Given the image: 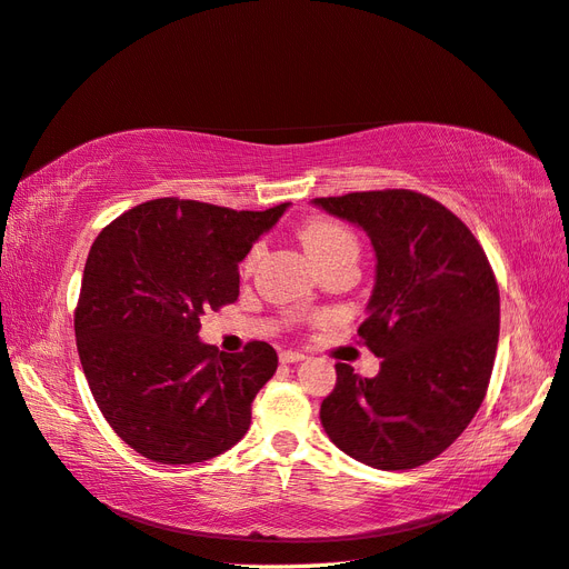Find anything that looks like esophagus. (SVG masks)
<instances>
[{"mask_svg": "<svg viewBox=\"0 0 569 569\" xmlns=\"http://www.w3.org/2000/svg\"><path fill=\"white\" fill-rule=\"evenodd\" d=\"M279 360H281V362H286V366H290V362H300V360H305V353H300V351H281Z\"/></svg>", "mask_w": 569, "mask_h": 569, "instance_id": "esophagus-1", "label": "esophagus"}]
</instances>
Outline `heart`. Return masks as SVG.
Listing matches in <instances>:
<instances>
[{
	"mask_svg": "<svg viewBox=\"0 0 569 569\" xmlns=\"http://www.w3.org/2000/svg\"><path fill=\"white\" fill-rule=\"evenodd\" d=\"M300 238L317 264H322V261L331 259L333 254H339L343 250H358L353 232L346 226L331 221V218H312V221L302 226ZM257 257H259V247H252L244 257V269H250L257 261Z\"/></svg>",
	"mask_w": 569,
	"mask_h": 569,
	"instance_id": "heart-1",
	"label": "heart"
}]
</instances>
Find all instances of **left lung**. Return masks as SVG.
I'll list each match as a JSON object with an SVG mask.
<instances>
[{
  "instance_id": "obj_1",
  "label": "left lung",
  "mask_w": 569,
  "mask_h": 569,
  "mask_svg": "<svg viewBox=\"0 0 569 569\" xmlns=\"http://www.w3.org/2000/svg\"><path fill=\"white\" fill-rule=\"evenodd\" d=\"M370 236L377 279L358 337L382 358L377 377L337 362L325 432L372 469L428 463L486 399L500 337V290L483 247L440 201L413 189L315 199Z\"/></svg>"
}]
</instances>
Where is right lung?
Returning a JSON list of instances; mask_svg holds the SVG:
<instances>
[{
  "label": "right lung",
  "mask_w": 569,
  "mask_h": 569,
  "mask_svg": "<svg viewBox=\"0 0 569 569\" xmlns=\"http://www.w3.org/2000/svg\"><path fill=\"white\" fill-rule=\"evenodd\" d=\"M286 207L151 199L91 244L74 312L81 368L100 413L141 457L207 461L250 428L279 356L267 341L218 353L199 341L201 315L238 300V264Z\"/></svg>",
  "instance_id": "add662e5"
}]
</instances>
